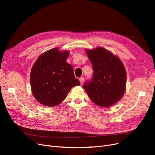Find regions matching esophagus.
<instances>
[{
	"label": "esophagus",
	"instance_id": "34e87169",
	"mask_svg": "<svg viewBox=\"0 0 155 155\" xmlns=\"http://www.w3.org/2000/svg\"><path fill=\"white\" fill-rule=\"evenodd\" d=\"M79 80H80V84L82 85V84H83V83H84V77H80V78H79Z\"/></svg>",
	"mask_w": 155,
	"mask_h": 155
}]
</instances>
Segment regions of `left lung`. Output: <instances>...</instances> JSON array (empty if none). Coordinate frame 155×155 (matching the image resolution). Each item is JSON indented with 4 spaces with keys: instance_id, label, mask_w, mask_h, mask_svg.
I'll use <instances>...</instances> for the list:
<instances>
[{
    "instance_id": "left-lung-1",
    "label": "left lung",
    "mask_w": 155,
    "mask_h": 155,
    "mask_svg": "<svg viewBox=\"0 0 155 155\" xmlns=\"http://www.w3.org/2000/svg\"><path fill=\"white\" fill-rule=\"evenodd\" d=\"M86 53L94 73L83 88L95 104L110 107L121 99L126 91V72L123 63L103 48L86 50Z\"/></svg>"
}]
</instances>
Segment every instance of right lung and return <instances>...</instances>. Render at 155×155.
Returning <instances> with one entry per match:
<instances>
[{
    "instance_id": "add662e5",
    "label": "right lung",
    "mask_w": 155,
    "mask_h": 155,
    "mask_svg": "<svg viewBox=\"0 0 155 155\" xmlns=\"http://www.w3.org/2000/svg\"><path fill=\"white\" fill-rule=\"evenodd\" d=\"M69 53L55 48L41 55L33 64L30 83L35 98L45 106L54 107L66 98L73 87L80 85L73 68L67 62Z\"/></svg>"
}]
</instances>
